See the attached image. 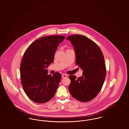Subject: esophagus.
Masks as SVG:
<instances>
[{"instance_id": "34e87169", "label": "esophagus", "mask_w": 129, "mask_h": 129, "mask_svg": "<svg viewBox=\"0 0 129 129\" xmlns=\"http://www.w3.org/2000/svg\"><path fill=\"white\" fill-rule=\"evenodd\" d=\"M67 74H63L62 75V78H65V77H67Z\"/></svg>"}]
</instances>
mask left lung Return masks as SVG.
Here are the masks:
<instances>
[{
  "instance_id": "left-lung-1",
  "label": "left lung",
  "mask_w": 129,
  "mask_h": 129,
  "mask_svg": "<svg viewBox=\"0 0 129 129\" xmlns=\"http://www.w3.org/2000/svg\"><path fill=\"white\" fill-rule=\"evenodd\" d=\"M74 46L76 65L83 70V76L77 79L70 75L69 89L74 98L87 102L94 98L101 90L106 76L104 55L98 45L81 35H73L66 39Z\"/></svg>"
}]
</instances>
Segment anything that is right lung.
Returning <instances> with one entry per match:
<instances>
[{"instance_id": "1", "label": "right lung", "mask_w": 129, "mask_h": 129, "mask_svg": "<svg viewBox=\"0 0 129 129\" xmlns=\"http://www.w3.org/2000/svg\"><path fill=\"white\" fill-rule=\"evenodd\" d=\"M65 38L60 35L41 38L25 51L20 66L21 84L27 97L36 103H45L55 94L61 75L57 72L48 75L46 69L54 61L56 50Z\"/></svg>"}]
</instances>
